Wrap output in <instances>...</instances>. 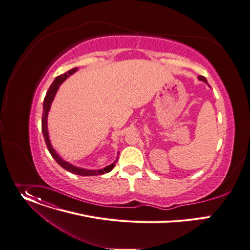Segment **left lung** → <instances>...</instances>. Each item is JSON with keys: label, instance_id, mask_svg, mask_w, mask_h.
<instances>
[{"label": "left lung", "instance_id": "1", "mask_svg": "<svg viewBox=\"0 0 250 250\" xmlns=\"http://www.w3.org/2000/svg\"><path fill=\"white\" fill-rule=\"evenodd\" d=\"M198 80H200V81H203L204 83H208V81H207V79L204 78V77H202V76H198Z\"/></svg>", "mask_w": 250, "mask_h": 250}]
</instances>
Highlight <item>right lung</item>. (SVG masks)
Returning a JSON list of instances; mask_svg holds the SVG:
<instances>
[{
  "label": "right lung",
  "instance_id": "add662e5",
  "mask_svg": "<svg viewBox=\"0 0 250 250\" xmlns=\"http://www.w3.org/2000/svg\"><path fill=\"white\" fill-rule=\"evenodd\" d=\"M78 69L75 67L73 70H70L67 73H64L63 75H61L59 77H57L55 79V81L53 82V83L51 84L49 90L47 92L46 97L43 99V103H42V134H43V139L44 142H46L47 147L51 153V155L55 158V161L65 170L70 171L72 173L78 174V175H83V176H93V175H98V174H104L106 172H109L113 167H115V164L117 163V161L111 164L110 166L105 167L104 168L102 169H98V170H89V169H84V168H81V167H77L69 163H66L65 161H63L62 158L56 152V150L52 147L50 140H49V132H48V125H47V119H48V112L51 108V104L52 102L58 92L59 86L61 85V83L67 78L69 76L73 75Z\"/></svg>",
  "mask_w": 250,
  "mask_h": 250
}]
</instances>
